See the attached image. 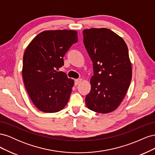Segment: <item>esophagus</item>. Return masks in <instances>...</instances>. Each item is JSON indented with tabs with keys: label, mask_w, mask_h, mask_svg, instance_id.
<instances>
[{
	"label": "esophagus",
	"mask_w": 155,
	"mask_h": 155,
	"mask_svg": "<svg viewBox=\"0 0 155 155\" xmlns=\"http://www.w3.org/2000/svg\"><path fill=\"white\" fill-rule=\"evenodd\" d=\"M82 81V79H78L75 80V85H78L79 83H80Z\"/></svg>",
	"instance_id": "1"
}]
</instances>
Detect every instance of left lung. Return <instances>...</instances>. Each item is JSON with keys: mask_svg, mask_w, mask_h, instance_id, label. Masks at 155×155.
<instances>
[{"mask_svg": "<svg viewBox=\"0 0 155 155\" xmlns=\"http://www.w3.org/2000/svg\"><path fill=\"white\" fill-rule=\"evenodd\" d=\"M83 34L94 68L86 105L98 113H109L124 100L132 78L127 46L120 36L105 28L85 29Z\"/></svg>", "mask_w": 155, "mask_h": 155, "instance_id": "left-lung-1", "label": "left lung"}]
</instances>
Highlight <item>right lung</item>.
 I'll return each instance as SVG.
<instances>
[{
	"instance_id": "add662e5",
	"label": "right lung",
	"mask_w": 155,
	"mask_h": 155,
	"mask_svg": "<svg viewBox=\"0 0 155 155\" xmlns=\"http://www.w3.org/2000/svg\"><path fill=\"white\" fill-rule=\"evenodd\" d=\"M77 34L68 30L42 31L26 48L23 81L33 104L42 112H57L67 104L74 81L58 70L65 54L78 42Z\"/></svg>"
}]
</instances>
